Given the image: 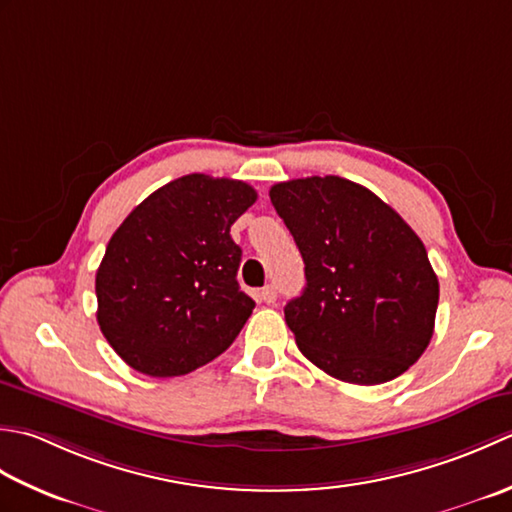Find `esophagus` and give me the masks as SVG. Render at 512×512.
I'll use <instances>...</instances> for the list:
<instances>
[{"label":"esophagus","mask_w":512,"mask_h":512,"mask_svg":"<svg viewBox=\"0 0 512 512\" xmlns=\"http://www.w3.org/2000/svg\"><path fill=\"white\" fill-rule=\"evenodd\" d=\"M260 298H263V302H267V305H274L276 298H278V291L274 285H267L260 289Z\"/></svg>","instance_id":"esophagus-1"}]
</instances>
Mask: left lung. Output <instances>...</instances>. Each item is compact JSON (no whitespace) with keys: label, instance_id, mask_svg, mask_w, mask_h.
Segmentation results:
<instances>
[{"label":"left lung","instance_id":"1","mask_svg":"<svg viewBox=\"0 0 512 512\" xmlns=\"http://www.w3.org/2000/svg\"><path fill=\"white\" fill-rule=\"evenodd\" d=\"M305 260L307 285L285 305L302 356L349 384H382L420 360L440 283L404 218L367 187L309 176L269 190Z\"/></svg>","mask_w":512,"mask_h":512}]
</instances>
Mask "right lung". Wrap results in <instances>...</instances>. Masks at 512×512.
I'll return each mask as SVG.
<instances>
[{
    "label": "right lung",
    "mask_w": 512,
    "mask_h": 512,
    "mask_svg": "<svg viewBox=\"0 0 512 512\" xmlns=\"http://www.w3.org/2000/svg\"><path fill=\"white\" fill-rule=\"evenodd\" d=\"M252 185L187 174L152 192L112 234L97 269V322L125 364L185 375L236 340L256 302L238 287L229 229L256 203Z\"/></svg>",
    "instance_id": "obj_1"
}]
</instances>
